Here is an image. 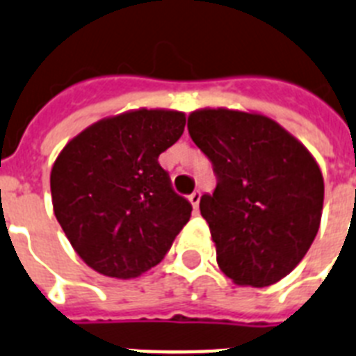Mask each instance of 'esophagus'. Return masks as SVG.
Listing matches in <instances>:
<instances>
[{"instance_id": "34e87169", "label": "esophagus", "mask_w": 356, "mask_h": 356, "mask_svg": "<svg viewBox=\"0 0 356 356\" xmlns=\"http://www.w3.org/2000/svg\"><path fill=\"white\" fill-rule=\"evenodd\" d=\"M200 198H202V193H200V191H195V193H191L189 195V202L193 204V207H195V209H198Z\"/></svg>"}]
</instances>
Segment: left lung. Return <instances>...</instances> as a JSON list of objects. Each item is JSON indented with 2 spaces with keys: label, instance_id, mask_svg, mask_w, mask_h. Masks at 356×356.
<instances>
[{
  "label": "left lung",
  "instance_id": "left-lung-1",
  "mask_svg": "<svg viewBox=\"0 0 356 356\" xmlns=\"http://www.w3.org/2000/svg\"><path fill=\"white\" fill-rule=\"evenodd\" d=\"M187 129L216 175L200 198L216 262L238 286L287 277L315 240L324 178L311 152L271 118L229 108L191 113Z\"/></svg>",
  "mask_w": 356,
  "mask_h": 356
}]
</instances>
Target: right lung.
<instances>
[{
	"instance_id": "add662e5",
	"label": "right lung",
	"mask_w": 356,
	"mask_h": 356,
	"mask_svg": "<svg viewBox=\"0 0 356 356\" xmlns=\"http://www.w3.org/2000/svg\"><path fill=\"white\" fill-rule=\"evenodd\" d=\"M185 114L129 111L72 138L51 172L54 214L94 271L134 278L160 264L193 205L176 195L158 156L180 140Z\"/></svg>"
}]
</instances>
